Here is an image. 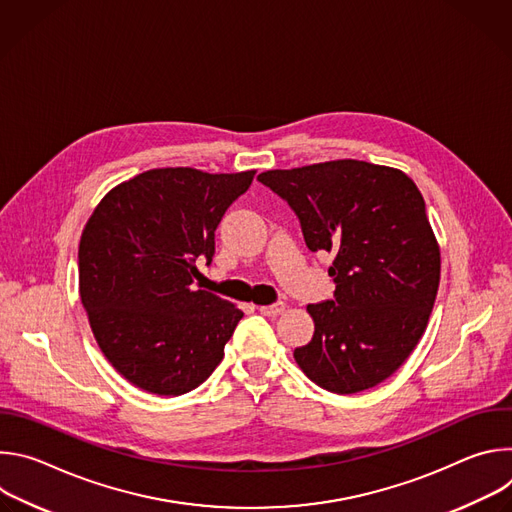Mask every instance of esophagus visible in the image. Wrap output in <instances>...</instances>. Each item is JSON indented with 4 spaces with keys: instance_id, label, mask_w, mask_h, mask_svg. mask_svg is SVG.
<instances>
[{
    "instance_id": "esophagus-1",
    "label": "esophagus",
    "mask_w": 512,
    "mask_h": 512,
    "mask_svg": "<svg viewBox=\"0 0 512 512\" xmlns=\"http://www.w3.org/2000/svg\"><path fill=\"white\" fill-rule=\"evenodd\" d=\"M259 312H261L263 316H267V318H277L279 314L285 312V304H283V302H277V304H271V306H261Z\"/></svg>"
}]
</instances>
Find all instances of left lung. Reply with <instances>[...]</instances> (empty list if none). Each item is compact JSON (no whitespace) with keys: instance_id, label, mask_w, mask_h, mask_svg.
I'll list each match as a JSON object with an SVG mask.
<instances>
[{"instance_id":"8db88e82","label":"left lung","mask_w":512,"mask_h":512,"mask_svg":"<svg viewBox=\"0 0 512 512\" xmlns=\"http://www.w3.org/2000/svg\"><path fill=\"white\" fill-rule=\"evenodd\" d=\"M300 218L310 251L334 255V300L310 304L314 338L294 350L318 387L350 395L389 379L423 336L440 285V245L401 170L334 160L257 176Z\"/></svg>"}]
</instances>
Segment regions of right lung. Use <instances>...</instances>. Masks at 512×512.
<instances>
[{"mask_svg":"<svg viewBox=\"0 0 512 512\" xmlns=\"http://www.w3.org/2000/svg\"><path fill=\"white\" fill-rule=\"evenodd\" d=\"M253 176L156 168L117 184L93 210L79 245L81 302L99 348L131 385L184 395L223 360L243 312L190 285Z\"/></svg>","mask_w":512,"mask_h":512,"instance_id":"obj_1","label":"right lung"}]
</instances>
